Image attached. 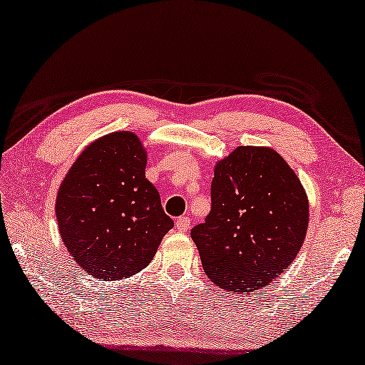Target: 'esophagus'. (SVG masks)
Listing matches in <instances>:
<instances>
[{
    "mask_svg": "<svg viewBox=\"0 0 365 365\" xmlns=\"http://www.w3.org/2000/svg\"><path fill=\"white\" fill-rule=\"evenodd\" d=\"M190 226H191V220L188 218V216H180V218L175 221V229L178 232H187L190 229Z\"/></svg>",
    "mask_w": 365,
    "mask_h": 365,
    "instance_id": "34e87169",
    "label": "esophagus"
}]
</instances>
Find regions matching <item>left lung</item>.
Returning <instances> with one entry per match:
<instances>
[{"instance_id":"8db88e82","label":"left lung","mask_w":365,"mask_h":365,"mask_svg":"<svg viewBox=\"0 0 365 365\" xmlns=\"http://www.w3.org/2000/svg\"><path fill=\"white\" fill-rule=\"evenodd\" d=\"M210 197V213L191 229V238L220 289L257 290L297 257L309 202L298 177L273 149L237 147L216 165Z\"/></svg>"}]
</instances>
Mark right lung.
Segmentation results:
<instances>
[{
  "label": "right lung",
  "mask_w": 365,
  "mask_h": 365,
  "mask_svg": "<svg viewBox=\"0 0 365 365\" xmlns=\"http://www.w3.org/2000/svg\"><path fill=\"white\" fill-rule=\"evenodd\" d=\"M145 163L138 136L118 131L86 147L61 185V238L91 276L115 281L136 274L174 227L145 178Z\"/></svg>",
  "instance_id": "obj_1"
}]
</instances>
